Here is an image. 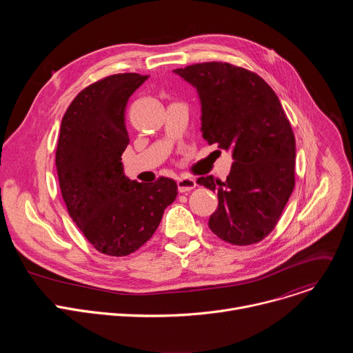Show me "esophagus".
I'll return each instance as SVG.
<instances>
[{
  "label": "esophagus",
  "instance_id": "esophagus-1",
  "mask_svg": "<svg viewBox=\"0 0 353 353\" xmlns=\"http://www.w3.org/2000/svg\"><path fill=\"white\" fill-rule=\"evenodd\" d=\"M195 185H196V183L191 177H180L177 180V188L180 192H187V191L195 188Z\"/></svg>",
  "mask_w": 353,
  "mask_h": 353
}]
</instances>
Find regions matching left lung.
<instances>
[{
    "label": "left lung",
    "instance_id": "1",
    "mask_svg": "<svg viewBox=\"0 0 353 353\" xmlns=\"http://www.w3.org/2000/svg\"><path fill=\"white\" fill-rule=\"evenodd\" d=\"M191 83L201 102V131L210 145L232 150L226 181L196 183L218 194L208 226L222 240L254 244L275 228L294 187L296 143L278 96L257 74L228 63L173 71Z\"/></svg>",
    "mask_w": 353,
    "mask_h": 353
}]
</instances>
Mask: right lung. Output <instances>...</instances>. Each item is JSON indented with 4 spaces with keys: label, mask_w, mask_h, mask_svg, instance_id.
<instances>
[{
    "label": "right lung",
    "mask_w": 353,
    "mask_h": 353,
    "mask_svg": "<svg viewBox=\"0 0 353 353\" xmlns=\"http://www.w3.org/2000/svg\"><path fill=\"white\" fill-rule=\"evenodd\" d=\"M148 79L116 74L81 90L67 109L56 152L68 214L100 253L124 257L143 245L176 199L174 180L145 184L124 174L121 155L130 138L125 106Z\"/></svg>",
    "instance_id": "add662e5"
}]
</instances>
